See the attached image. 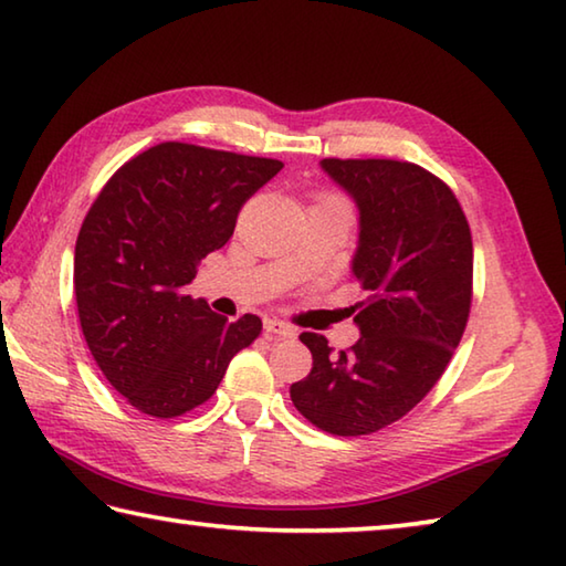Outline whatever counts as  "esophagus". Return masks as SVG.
Wrapping results in <instances>:
<instances>
[{
  "label": "esophagus",
  "instance_id": "34e87169",
  "mask_svg": "<svg viewBox=\"0 0 566 566\" xmlns=\"http://www.w3.org/2000/svg\"><path fill=\"white\" fill-rule=\"evenodd\" d=\"M263 331L268 335H277V338H295L293 325L283 323V321H275V318H265L263 321Z\"/></svg>",
  "mask_w": 566,
  "mask_h": 566
}]
</instances>
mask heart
Here are the masks:
<instances>
[{
  "mask_svg": "<svg viewBox=\"0 0 566 566\" xmlns=\"http://www.w3.org/2000/svg\"><path fill=\"white\" fill-rule=\"evenodd\" d=\"M333 198H335V196H323V201H333Z\"/></svg>",
  "mask_w": 566,
  "mask_h": 566,
  "instance_id": "obj_1",
  "label": "heart"
}]
</instances>
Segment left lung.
Wrapping results in <instances>:
<instances>
[{"label":"left lung","mask_w":566,"mask_h":566,"mask_svg":"<svg viewBox=\"0 0 566 566\" xmlns=\"http://www.w3.org/2000/svg\"><path fill=\"white\" fill-rule=\"evenodd\" d=\"M360 208L353 275L368 298L353 308L360 340L338 355L318 333L291 400L323 432L358 438L408 415L452 360L472 305V233L452 188L392 158H323Z\"/></svg>","instance_id":"1"}]
</instances>
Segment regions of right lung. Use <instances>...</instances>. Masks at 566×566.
<instances>
[{
	"label": "right lung",
	"mask_w": 566,
	"mask_h": 566,
	"mask_svg": "<svg viewBox=\"0 0 566 566\" xmlns=\"http://www.w3.org/2000/svg\"><path fill=\"white\" fill-rule=\"evenodd\" d=\"M281 168L166 142L126 161L88 208L74 251L78 323L106 380L138 412L166 420L203 405L261 335L258 315L228 323L184 285Z\"/></svg>",
	"instance_id": "right-lung-1"
}]
</instances>
